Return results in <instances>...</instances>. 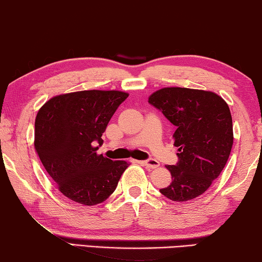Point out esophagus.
Returning <instances> with one entry per match:
<instances>
[{"label":"esophagus","mask_w":262,"mask_h":262,"mask_svg":"<svg viewBox=\"0 0 262 262\" xmlns=\"http://www.w3.org/2000/svg\"><path fill=\"white\" fill-rule=\"evenodd\" d=\"M141 164H143L144 166H146L147 168H152V169L158 168V167H159V162H158L157 160H154V159L144 160V161H141Z\"/></svg>","instance_id":"obj_1"}]
</instances>
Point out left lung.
I'll return each instance as SVG.
<instances>
[{"instance_id":"1","label":"left lung","mask_w":262,"mask_h":262,"mask_svg":"<svg viewBox=\"0 0 262 262\" xmlns=\"http://www.w3.org/2000/svg\"><path fill=\"white\" fill-rule=\"evenodd\" d=\"M148 103L177 127V165L166 166L171 183L160 192L175 202L202 195L220 177L233 145L229 105L212 92L170 87L153 93Z\"/></svg>"}]
</instances>
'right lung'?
<instances>
[{
    "mask_svg": "<svg viewBox=\"0 0 262 262\" xmlns=\"http://www.w3.org/2000/svg\"><path fill=\"white\" fill-rule=\"evenodd\" d=\"M128 94L83 91L47 101L34 122V148L58 189L83 205L100 204L115 191L126 161L98 156L102 135Z\"/></svg>",
    "mask_w": 262,
    "mask_h": 262,
    "instance_id": "1",
    "label": "right lung"
}]
</instances>
